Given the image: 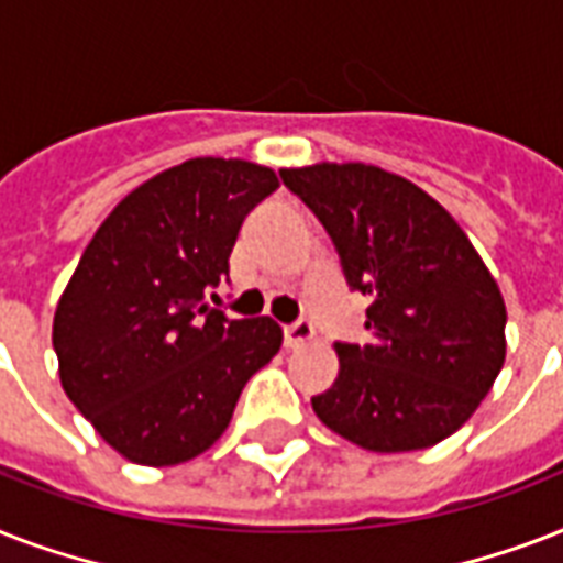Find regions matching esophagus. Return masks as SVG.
Returning <instances> with one entry per match:
<instances>
[{"label":"esophagus","instance_id":"1","mask_svg":"<svg viewBox=\"0 0 563 563\" xmlns=\"http://www.w3.org/2000/svg\"><path fill=\"white\" fill-rule=\"evenodd\" d=\"M316 339V327H312V321H307V318H298L295 324L286 327V347H303V344H309Z\"/></svg>","mask_w":563,"mask_h":563}]
</instances>
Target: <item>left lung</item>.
<instances>
[{
  "mask_svg": "<svg viewBox=\"0 0 563 563\" xmlns=\"http://www.w3.org/2000/svg\"><path fill=\"white\" fill-rule=\"evenodd\" d=\"M368 295V344H335L339 376L312 409L371 453H409L467 423L506 362V303L459 221L368 163L280 169Z\"/></svg>",
  "mask_w": 563,
  "mask_h": 563,
  "instance_id": "1",
  "label": "left lung"
}]
</instances>
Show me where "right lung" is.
<instances>
[{
	"mask_svg": "<svg viewBox=\"0 0 563 563\" xmlns=\"http://www.w3.org/2000/svg\"><path fill=\"white\" fill-rule=\"evenodd\" d=\"M277 187L260 163L195 157L128 192L84 247L52 324L57 374L128 462L169 467L210 450L280 351L277 321L207 303L245 216Z\"/></svg>",
	"mask_w": 563,
	"mask_h": 563,
	"instance_id": "add662e5",
	"label": "right lung"
}]
</instances>
